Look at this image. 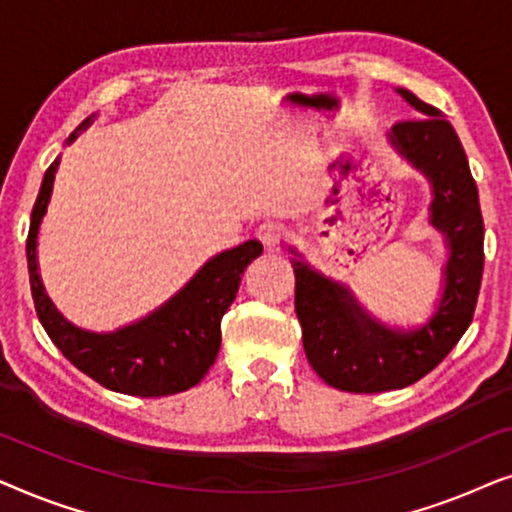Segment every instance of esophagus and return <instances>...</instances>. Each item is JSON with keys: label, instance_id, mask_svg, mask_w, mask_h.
Here are the masks:
<instances>
[{"label": "esophagus", "instance_id": "34e87169", "mask_svg": "<svg viewBox=\"0 0 512 512\" xmlns=\"http://www.w3.org/2000/svg\"><path fill=\"white\" fill-rule=\"evenodd\" d=\"M284 235H286V228L277 221H268L258 228V240H261L265 247H277V244L284 240Z\"/></svg>", "mask_w": 512, "mask_h": 512}]
</instances>
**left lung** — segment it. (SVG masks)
<instances>
[{"label":"left lung","mask_w":512,"mask_h":512,"mask_svg":"<svg viewBox=\"0 0 512 512\" xmlns=\"http://www.w3.org/2000/svg\"><path fill=\"white\" fill-rule=\"evenodd\" d=\"M398 93L417 116L398 121L389 142L431 181L429 221L450 249L443 296L429 324L417 331L384 326L356 303L347 286L319 275L305 261H293L307 361L326 384L352 394L403 389L431 373L471 326L485 265L478 186L457 132L436 107L405 88Z\"/></svg>","instance_id":"1"}]
</instances>
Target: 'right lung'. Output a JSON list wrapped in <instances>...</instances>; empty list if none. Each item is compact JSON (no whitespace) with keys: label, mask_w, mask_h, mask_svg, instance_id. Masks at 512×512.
<instances>
[{"label":"right lung","mask_w":512,"mask_h":512,"mask_svg":"<svg viewBox=\"0 0 512 512\" xmlns=\"http://www.w3.org/2000/svg\"><path fill=\"white\" fill-rule=\"evenodd\" d=\"M93 118H86L67 142L72 144ZM58 165L60 158H55L44 174L27 233L32 298L48 338L81 373L118 394L151 398L195 387L214 366L221 347L223 314L237 296L247 265L263 254V244L249 240L209 258L184 289L135 324L114 333L83 331L55 310L39 277L37 235L51 200Z\"/></svg>","instance_id":"1"}]
</instances>
